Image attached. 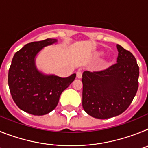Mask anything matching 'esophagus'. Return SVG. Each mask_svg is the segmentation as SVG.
<instances>
[{"instance_id":"1","label":"esophagus","mask_w":148,"mask_h":148,"mask_svg":"<svg viewBox=\"0 0 148 148\" xmlns=\"http://www.w3.org/2000/svg\"><path fill=\"white\" fill-rule=\"evenodd\" d=\"M76 76L78 78H82V73L81 71H78L76 73Z\"/></svg>"}]
</instances>
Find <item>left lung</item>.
<instances>
[{
  "instance_id": "1",
  "label": "left lung",
  "mask_w": 148,
  "mask_h": 148,
  "mask_svg": "<svg viewBox=\"0 0 148 148\" xmlns=\"http://www.w3.org/2000/svg\"><path fill=\"white\" fill-rule=\"evenodd\" d=\"M117 63L99 72L84 71L82 106L94 118L106 119L125 112L138 87L139 68L130 52L117 44Z\"/></svg>"
}]
</instances>
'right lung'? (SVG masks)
<instances>
[{"mask_svg": "<svg viewBox=\"0 0 148 148\" xmlns=\"http://www.w3.org/2000/svg\"><path fill=\"white\" fill-rule=\"evenodd\" d=\"M47 38L26 44L14 55L8 74L12 97L18 108L35 116H43L53 111L61 94L75 80L76 74L66 78L47 75L39 71L35 57L45 47L57 43Z\"/></svg>", "mask_w": 148, "mask_h": 148, "instance_id": "right-lung-1", "label": "right lung"}]
</instances>
